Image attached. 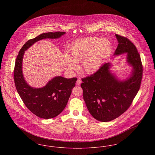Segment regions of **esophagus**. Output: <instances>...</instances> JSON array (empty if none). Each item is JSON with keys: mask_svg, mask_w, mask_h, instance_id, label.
Masks as SVG:
<instances>
[{"mask_svg": "<svg viewBox=\"0 0 155 155\" xmlns=\"http://www.w3.org/2000/svg\"><path fill=\"white\" fill-rule=\"evenodd\" d=\"M82 82V81H81V80L80 78H78V80H77V81L76 82V85H80V84H81V83Z\"/></svg>", "mask_w": 155, "mask_h": 155, "instance_id": "obj_1", "label": "esophagus"}]
</instances>
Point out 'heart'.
<instances>
[{"instance_id": "b5f03b06", "label": "heart", "mask_w": 155, "mask_h": 155, "mask_svg": "<svg viewBox=\"0 0 155 155\" xmlns=\"http://www.w3.org/2000/svg\"><path fill=\"white\" fill-rule=\"evenodd\" d=\"M110 47L106 39L88 38L80 41L70 50L65 57L67 67L72 70L77 68L76 63L81 61V69L85 73L92 74L101 66L104 56Z\"/></svg>"}]
</instances>
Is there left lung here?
<instances>
[{
    "label": "left lung",
    "mask_w": 155,
    "mask_h": 155,
    "mask_svg": "<svg viewBox=\"0 0 155 155\" xmlns=\"http://www.w3.org/2000/svg\"><path fill=\"white\" fill-rule=\"evenodd\" d=\"M118 41L114 56L127 53V63L132 65L128 79L118 81L111 74L110 63L81 80L83 97L90 114L97 120L107 122L117 118L133 103L140 88L143 66L136 46L127 38L115 35Z\"/></svg>",
    "instance_id": "8db88e82"
}]
</instances>
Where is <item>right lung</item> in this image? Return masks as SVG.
<instances>
[{"instance_id": "add662e5", "label": "right lung", "mask_w": 155, "mask_h": 155, "mask_svg": "<svg viewBox=\"0 0 155 155\" xmlns=\"http://www.w3.org/2000/svg\"><path fill=\"white\" fill-rule=\"evenodd\" d=\"M65 32L43 33L28 40L18 52L15 63L14 80L15 88L24 104L38 117L49 119L58 116L64 109L68 99L75 86L77 78L67 79L56 77L41 88H34L25 81L22 72V61L24 51L37 41L45 39L58 38Z\"/></svg>"}]
</instances>
